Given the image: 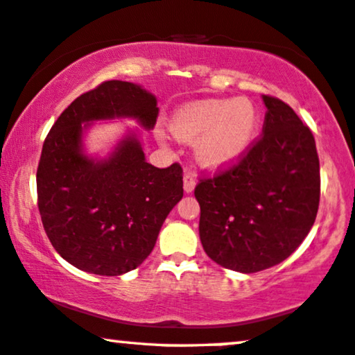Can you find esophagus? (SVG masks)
Wrapping results in <instances>:
<instances>
[{
    "label": "esophagus",
    "instance_id": "esophagus-1",
    "mask_svg": "<svg viewBox=\"0 0 355 355\" xmlns=\"http://www.w3.org/2000/svg\"><path fill=\"white\" fill-rule=\"evenodd\" d=\"M195 187H196L195 175L185 173V177H183V190H185L187 193H191L193 190H195Z\"/></svg>",
    "mask_w": 355,
    "mask_h": 355
}]
</instances>
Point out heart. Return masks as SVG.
Instances as JSON below:
<instances>
[{"mask_svg":"<svg viewBox=\"0 0 355 355\" xmlns=\"http://www.w3.org/2000/svg\"><path fill=\"white\" fill-rule=\"evenodd\" d=\"M170 130L185 143L198 139L195 153L201 165L224 168L248 153L258 131V115L247 98H207L175 110Z\"/></svg>","mask_w":355,"mask_h":355,"instance_id":"obj_1","label":"heart"}]
</instances>
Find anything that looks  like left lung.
Wrapping results in <instances>:
<instances>
[{"label":"left lung","instance_id":"8db88e82","mask_svg":"<svg viewBox=\"0 0 355 355\" xmlns=\"http://www.w3.org/2000/svg\"><path fill=\"white\" fill-rule=\"evenodd\" d=\"M263 135L237 164L195 188L202 248L212 261L240 272L263 271L291 257L320 205L313 135L281 98L263 96Z\"/></svg>","mask_w":355,"mask_h":355}]
</instances>
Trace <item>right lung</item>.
I'll use <instances>...</instances> for the list:
<instances>
[{
  "instance_id": "obj_1",
  "label": "right lung",
  "mask_w": 355,
  "mask_h": 355,
  "mask_svg": "<svg viewBox=\"0 0 355 355\" xmlns=\"http://www.w3.org/2000/svg\"><path fill=\"white\" fill-rule=\"evenodd\" d=\"M157 113L155 97L138 84L105 81L71 102L46 135L37 168L42 224L61 258L78 269L98 276L136 269L182 200L180 164L167 168L148 164L135 135L108 159L94 160L83 153L89 121L133 116L150 130Z\"/></svg>"
}]
</instances>
